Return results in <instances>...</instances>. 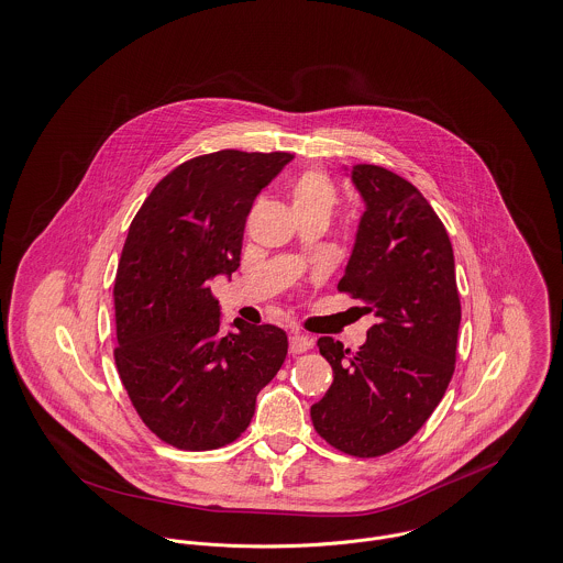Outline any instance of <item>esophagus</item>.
<instances>
[{"instance_id":"34e87169","label":"esophagus","mask_w":563,"mask_h":563,"mask_svg":"<svg viewBox=\"0 0 563 563\" xmlns=\"http://www.w3.org/2000/svg\"><path fill=\"white\" fill-rule=\"evenodd\" d=\"M311 347L312 339H309V336H305V334H300V332H294V334L289 336V352H291L294 356L305 354V352L311 350Z\"/></svg>"}]
</instances>
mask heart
<instances>
[{
    "label": "heart",
    "instance_id": "1",
    "mask_svg": "<svg viewBox=\"0 0 563 563\" xmlns=\"http://www.w3.org/2000/svg\"><path fill=\"white\" fill-rule=\"evenodd\" d=\"M334 202H336L334 184L319 168L305 170L291 186V207L296 213L317 211V213L328 216L332 211Z\"/></svg>",
    "mask_w": 563,
    "mask_h": 563
}]
</instances>
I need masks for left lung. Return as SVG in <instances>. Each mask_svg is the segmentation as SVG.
Returning <instances> with one entry per match:
<instances>
[{"label":"left lung","mask_w":563,"mask_h":563,"mask_svg":"<svg viewBox=\"0 0 563 563\" xmlns=\"http://www.w3.org/2000/svg\"><path fill=\"white\" fill-rule=\"evenodd\" d=\"M367 211L339 291L377 317L352 352L317 341L332 386L312 404V428L330 446L377 457L415 437L437 410L453 372L462 319L453 249L426 196L404 177L356 164Z\"/></svg>","instance_id":"obj_1"}]
</instances>
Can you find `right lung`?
Returning <instances> with one entry per match:
<instances>
[{
	"instance_id": "1",
	"label": "right lung",
	"mask_w": 563,
	"mask_h": 563,
	"mask_svg": "<svg viewBox=\"0 0 563 563\" xmlns=\"http://www.w3.org/2000/svg\"><path fill=\"white\" fill-rule=\"evenodd\" d=\"M291 153L224 148L170 170L131 220L114 280V361L142 423L166 444L211 451L251 426L287 334L233 321L220 332L209 278L240 267L252 200Z\"/></svg>"
}]
</instances>
